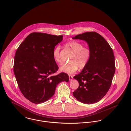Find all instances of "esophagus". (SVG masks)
<instances>
[{"label": "esophagus", "instance_id": "34e87169", "mask_svg": "<svg viewBox=\"0 0 131 131\" xmlns=\"http://www.w3.org/2000/svg\"><path fill=\"white\" fill-rule=\"evenodd\" d=\"M69 80H70V81H71V80L73 79V76H72V75H69Z\"/></svg>", "mask_w": 131, "mask_h": 131}]
</instances>
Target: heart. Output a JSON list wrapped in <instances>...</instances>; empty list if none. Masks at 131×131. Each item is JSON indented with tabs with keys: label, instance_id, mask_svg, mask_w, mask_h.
I'll return each instance as SVG.
<instances>
[{
	"label": "heart",
	"instance_id": "b5f03b06",
	"mask_svg": "<svg viewBox=\"0 0 131 131\" xmlns=\"http://www.w3.org/2000/svg\"><path fill=\"white\" fill-rule=\"evenodd\" d=\"M67 45L75 53L70 60L71 62L61 66L59 71L63 73L72 74L77 71L78 67L80 69H83L87 66L91 56V50L89 48L84 47L82 43L75 40L69 42ZM60 50V46L57 45L53 51L54 60L59 64L62 62Z\"/></svg>",
	"mask_w": 131,
	"mask_h": 131
}]
</instances>
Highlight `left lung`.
<instances>
[{"mask_svg": "<svg viewBox=\"0 0 131 131\" xmlns=\"http://www.w3.org/2000/svg\"><path fill=\"white\" fill-rule=\"evenodd\" d=\"M73 39L84 40L91 50L88 64L80 74L74 77L79 86L73 95L85 104L98 102L109 90L115 73L112 48L104 38L95 32L84 33Z\"/></svg>", "mask_w": 131, "mask_h": 131, "instance_id": "obj_1", "label": "left lung"}]
</instances>
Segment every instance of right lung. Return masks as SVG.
<instances>
[{"instance_id":"add662e5","label":"right lung","mask_w":131,"mask_h":131,"mask_svg":"<svg viewBox=\"0 0 131 131\" xmlns=\"http://www.w3.org/2000/svg\"><path fill=\"white\" fill-rule=\"evenodd\" d=\"M62 39V35L34 32L25 38L16 52L14 74L21 93L32 103L47 101L59 83L69 81L66 73L52 75L58 69L53 51Z\"/></svg>"}]
</instances>
